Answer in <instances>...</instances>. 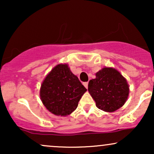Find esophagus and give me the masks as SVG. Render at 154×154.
I'll return each mask as SVG.
<instances>
[{"label": "esophagus", "mask_w": 154, "mask_h": 154, "mask_svg": "<svg viewBox=\"0 0 154 154\" xmlns=\"http://www.w3.org/2000/svg\"><path fill=\"white\" fill-rule=\"evenodd\" d=\"M83 85H84L86 88H88V82H83Z\"/></svg>", "instance_id": "esophagus-1"}]
</instances>
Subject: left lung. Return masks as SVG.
I'll use <instances>...</instances> for the list:
<instances>
[{
  "label": "left lung",
  "mask_w": 154,
  "mask_h": 154,
  "mask_svg": "<svg viewBox=\"0 0 154 154\" xmlns=\"http://www.w3.org/2000/svg\"><path fill=\"white\" fill-rule=\"evenodd\" d=\"M88 92L95 105L106 112H114L128 100L130 88L122 75L113 67H103L88 83Z\"/></svg>",
  "instance_id": "obj_1"
}]
</instances>
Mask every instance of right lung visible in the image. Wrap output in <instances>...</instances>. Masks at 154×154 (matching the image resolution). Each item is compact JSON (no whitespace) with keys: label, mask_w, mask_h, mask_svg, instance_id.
I'll return each instance as SVG.
<instances>
[{"label":"right lung","mask_w":154,"mask_h":154,"mask_svg":"<svg viewBox=\"0 0 154 154\" xmlns=\"http://www.w3.org/2000/svg\"><path fill=\"white\" fill-rule=\"evenodd\" d=\"M87 89L74 75L67 63H59L43 79L40 97L45 107L56 116H66L77 109Z\"/></svg>","instance_id":"obj_1"}]
</instances>
